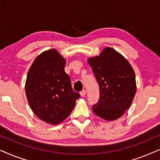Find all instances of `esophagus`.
<instances>
[{"label":"esophagus","mask_w":160,"mask_h":160,"mask_svg":"<svg viewBox=\"0 0 160 160\" xmlns=\"http://www.w3.org/2000/svg\"><path fill=\"white\" fill-rule=\"evenodd\" d=\"M86 92H87L86 90H85V89H83V90L80 92V95L82 97H84L85 95H86Z\"/></svg>","instance_id":"1"}]
</instances>
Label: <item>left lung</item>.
<instances>
[{
    "label": "left lung",
    "mask_w": 160,
    "mask_h": 160,
    "mask_svg": "<svg viewBox=\"0 0 160 160\" xmlns=\"http://www.w3.org/2000/svg\"><path fill=\"white\" fill-rule=\"evenodd\" d=\"M98 82L100 98L92 111L107 121L119 119L130 108L136 93L135 72L127 59L113 48L87 60Z\"/></svg>",
    "instance_id": "8db88e82"
}]
</instances>
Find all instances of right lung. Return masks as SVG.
<instances>
[{"label":"right lung","instance_id":"obj_1","mask_svg":"<svg viewBox=\"0 0 160 160\" xmlns=\"http://www.w3.org/2000/svg\"><path fill=\"white\" fill-rule=\"evenodd\" d=\"M65 60L55 49L41 53L28 72L25 93L35 114L48 124L66 119L73 111L79 93L73 90L65 72Z\"/></svg>","mask_w":160,"mask_h":160}]
</instances>
